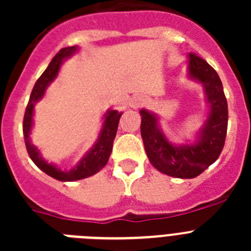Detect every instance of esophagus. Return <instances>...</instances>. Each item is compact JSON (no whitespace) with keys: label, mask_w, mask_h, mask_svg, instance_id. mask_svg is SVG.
Masks as SVG:
<instances>
[{"label":"esophagus","mask_w":251,"mask_h":251,"mask_svg":"<svg viewBox=\"0 0 251 251\" xmlns=\"http://www.w3.org/2000/svg\"><path fill=\"white\" fill-rule=\"evenodd\" d=\"M141 104H143V101H138V103H137V105H141Z\"/></svg>","instance_id":"obj_1"}]
</instances>
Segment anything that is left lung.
I'll return each mask as SVG.
<instances>
[{"instance_id": "8db88e82", "label": "left lung", "mask_w": 251, "mask_h": 251, "mask_svg": "<svg viewBox=\"0 0 251 251\" xmlns=\"http://www.w3.org/2000/svg\"><path fill=\"white\" fill-rule=\"evenodd\" d=\"M188 75L205 88L210 112L201 128L196 143L175 146L158 128L157 117L142 109L141 134L148 159L154 168L177 178H194L212 165L223 151L227 130V101L223 83L212 66L190 52Z\"/></svg>"}]
</instances>
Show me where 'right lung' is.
Segmentation results:
<instances>
[{
    "label": "right lung",
    "instance_id": "1",
    "mask_svg": "<svg viewBox=\"0 0 251 251\" xmlns=\"http://www.w3.org/2000/svg\"><path fill=\"white\" fill-rule=\"evenodd\" d=\"M75 51H76L75 46L61 49L52 57L51 63L49 64V66L46 68L45 72L43 73V75L37 79L34 89L31 92L30 100H28L27 106H26L25 117H24V127H22L26 150H27L30 158L32 159V162L40 170L44 171L46 175L51 176L52 178L59 179V181H77V179L86 178V177H90L97 174V172H99L106 165L110 153H112L113 142H114L117 129H118L119 118H121L122 115V113H118L117 110H108L106 112L105 121L103 123V128L100 130L98 141H97V143L93 146L92 150L86 153L85 156L80 159V162L73 170L61 171L55 165L48 163L43 157L40 156V152L31 143L30 139V132L31 128H32L34 105L36 101H39L40 99L43 98L49 84L57 76V73H59L60 66H61L64 60L72 56Z\"/></svg>",
    "mask_w": 251,
    "mask_h": 251
}]
</instances>
